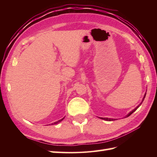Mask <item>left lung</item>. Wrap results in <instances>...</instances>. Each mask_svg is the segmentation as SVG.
<instances>
[{"instance_id":"left-lung-1","label":"left lung","mask_w":157,"mask_h":157,"mask_svg":"<svg viewBox=\"0 0 157 157\" xmlns=\"http://www.w3.org/2000/svg\"><path fill=\"white\" fill-rule=\"evenodd\" d=\"M146 93H145V94H144V97H143V99H142V102L140 103V104L136 106V107L134 109H133L132 111H131V112H129L128 115H127L125 117H129V115H131L133 113H134V111H136V110H137V109L141 105H142V102L144 101V98H145V96H146ZM100 119H104V120H105V121H114V120H117L116 119H111V118H102V117H100Z\"/></svg>"}]
</instances>
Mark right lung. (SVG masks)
I'll return each mask as SVG.
<instances>
[{"label": "right lung", "mask_w": 157, "mask_h": 157, "mask_svg": "<svg viewBox=\"0 0 157 157\" xmlns=\"http://www.w3.org/2000/svg\"><path fill=\"white\" fill-rule=\"evenodd\" d=\"M64 118H65V117H63V119L59 120V121H56V122H55V123H51V125H55V124H57V123H60L61 121H62L64 119Z\"/></svg>", "instance_id": "1"}]
</instances>
